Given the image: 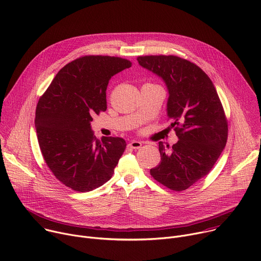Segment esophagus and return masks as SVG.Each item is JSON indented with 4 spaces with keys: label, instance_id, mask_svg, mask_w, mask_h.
<instances>
[{
    "label": "esophagus",
    "instance_id": "obj_1",
    "mask_svg": "<svg viewBox=\"0 0 261 261\" xmlns=\"http://www.w3.org/2000/svg\"><path fill=\"white\" fill-rule=\"evenodd\" d=\"M141 146H143V144H141V141H139V140H132L131 143H129V145H128L129 148L134 149V150L141 148Z\"/></svg>",
    "mask_w": 261,
    "mask_h": 261
}]
</instances>
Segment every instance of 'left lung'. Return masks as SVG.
I'll use <instances>...</instances> for the list:
<instances>
[{
	"label": "left lung",
	"instance_id": "1",
	"mask_svg": "<svg viewBox=\"0 0 261 261\" xmlns=\"http://www.w3.org/2000/svg\"><path fill=\"white\" fill-rule=\"evenodd\" d=\"M137 61L165 83L167 113L179 139L170 152L159 141L161 161L150 174L173 191H184L209 173L226 146L222 103L212 81L191 61L172 55L140 56Z\"/></svg>",
	"mask_w": 261,
	"mask_h": 261
}]
</instances>
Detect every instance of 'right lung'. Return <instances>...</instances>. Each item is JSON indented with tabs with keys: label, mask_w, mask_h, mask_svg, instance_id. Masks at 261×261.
<instances>
[{
	"label": "right lung",
	"mask_w": 261,
	"mask_h": 261,
	"mask_svg": "<svg viewBox=\"0 0 261 261\" xmlns=\"http://www.w3.org/2000/svg\"><path fill=\"white\" fill-rule=\"evenodd\" d=\"M127 59L84 56L62 67L36 107L35 128L41 154L54 176L76 192L103 185L126 149L121 137L96 138L92 115L107 109L112 76L129 68Z\"/></svg>",
	"instance_id": "obj_1"
}]
</instances>
